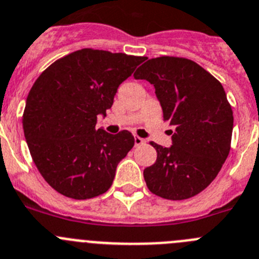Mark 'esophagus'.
I'll use <instances>...</instances> for the list:
<instances>
[{
	"label": "esophagus",
	"mask_w": 259,
	"mask_h": 259,
	"mask_svg": "<svg viewBox=\"0 0 259 259\" xmlns=\"http://www.w3.org/2000/svg\"><path fill=\"white\" fill-rule=\"evenodd\" d=\"M144 143V139L143 138H141V137H138V135H135L134 137V144L135 146H142V144Z\"/></svg>",
	"instance_id": "esophagus-1"
}]
</instances>
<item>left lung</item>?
<instances>
[{
  "label": "left lung",
  "instance_id": "1",
  "mask_svg": "<svg viewBox=\"0 0 259 259\" xmlns=\"http://www.w3.org/2000/svg\"><path fill=\"white\" fill-rule=\"evenodd\" d=\"M135 79L153 84L170 130L172 146L151 142L156 162L144 168L153 194L183 200L206 189L230 152L234 116L224 87L208 71L183 57L162 56L144 62Z\"/></svg>",
  "mask_w": 259,
  "mask_h": 259
}]
</instances>
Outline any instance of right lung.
Returning <instances> with one entry per match:
<instances>
[{
    "label": "right lung",
    "instance_id": "obj_1",
    "mask_svg": "<svg viewBox=\"0 0 259 259\" xmlns=\"http://www.w3.org/2000/svg\"><path fill=\"white\" fill-rule=\"evenodd\" d=\"M144 57L83 48L48 66L31 87L23 115L26 143L53 189L89 199L110 189L118 162L134 146L127 130L97 129L118 85Z\"/></svg>",
    "mask_w": 259,
    "mask_h": 259
}]
</instances>
